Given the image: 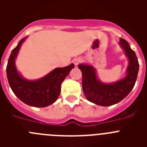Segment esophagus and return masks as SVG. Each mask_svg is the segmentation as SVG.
I'll list each match as a JSON object with an SVG mask.
<instances>
[{
	"instance_id": "1",
	"label": "esophagus",
	"mask_w": 147,
	"mask_h": 147,
	"mask_svg": "<svg viewBox=\"0 0 147 147\" xmlns=\"http://www.w3.org/2000/svg\"><path fill=\"white\" fill-rule=\"evenodd\" d=\"M82 61V59L81 58H76V59H74L73 60V62H74V64L75 65L77 66Z\"/></svg>"
}]
</instances>
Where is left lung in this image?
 <instances>
[{
  "instance_id": "8db88e82",
  "label": "left lung",
  "mask_w": 147,
  "mask_h": 147,
  "mask_svg": "<svg viewBox=\"0 0 147 147\" xmlns=\"http://www.w3.org/2000/svg\"><path fill=\"white\" fill-rule=\"evenodd\" d=\"M128 59L125 75L114 82H103L98 79L96 70L90 64H80L82 73L83 93L88 101L99 106H111L120 102L130 93L136 84L139 70L136 54L129 43L120 38L119 42Z\"/></svg>"
}]
</instances>
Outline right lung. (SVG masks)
I'll return each mask as SVG.
<instances>
[{
    "mask_svg": "<svg viewBox=\"0 0 147 147\" xmlns=\"http://www.w3.org/2000/svg\"><path fill=\"white\" fill-rule=\"evenodd\" d=\"M26 38L22 39L11 51L6 67L8 82L13 93L23 103L35 107H47L57 101L60 94L62 82L74 65L72 63L66 67H56L37 80H27L18 71L15 65L20 47Z\"/></svg>",
    "mask_w": 147,
    "mask_h": 147,
    "instance_id": "obj_1",
    "label": "right lung"
}]
</instances>
